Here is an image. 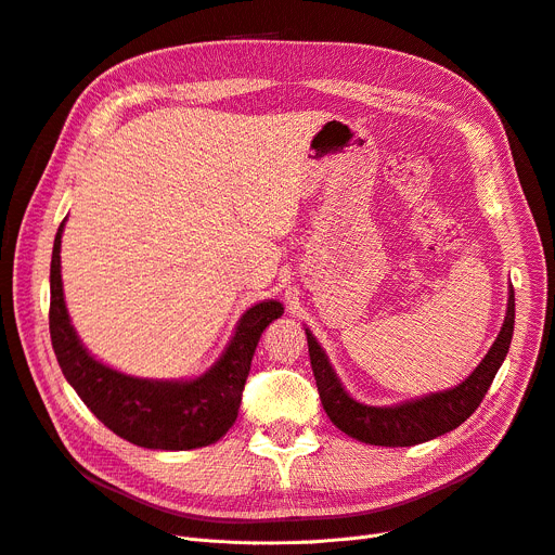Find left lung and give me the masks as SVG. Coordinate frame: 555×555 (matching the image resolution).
I'll use <instances>...</instances> for the list:
<instances>
[{"label": "left lung", "mask_w": 555, "mask_h": 555, "mask_svg": "<svg viewBox=\"0 0 555 555\" xmlns=\"http://www.w3.org/2000/svg\"><path fill=\"white\" fill-rule=\"evenodd\" d=\"M515 330V289L509 286L507 298V314L496 341L492 344L485 360L476 366V371L467 380L455 389L430 393L418 401H410L393 408H371L362 405L344 391L337 380V373L332 371L323 348L312 337V332L305 330L309 360H312V371L317 378L319 396L323 410L330 421L348 437L364 441L373 447H414L421 441L435 439L444 433L457 428L462 421H467L480 401L490 389L499 366L503 364L509 341H513Z\"/></svg>", "instance_id": "left-lung-1"}]
</instances>
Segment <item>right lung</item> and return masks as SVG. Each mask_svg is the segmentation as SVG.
I'll list each match as a JSON object with an SVG mask.
<instances>
[{"instance_id": "obj_1", "label": "right lung", "mask_w": 555, "mask_h": 555, "mask_svg": "<svg viewBox=\"0 0 555 555\" xmlns=\"http://www.w3.org/2000/svg\"><path fill=\"white\" fill-rule=\"evenodd\" d=\"M63 223L54 238L50 269V337L65 380L108 430L131 444L162 451L214 444L236 421L261 332L284 314V307L278 300L250 307L223 358L201 378L189 383L131 378L93 360L70 325L61 282Z\"/></svg>"}]
</instances>
